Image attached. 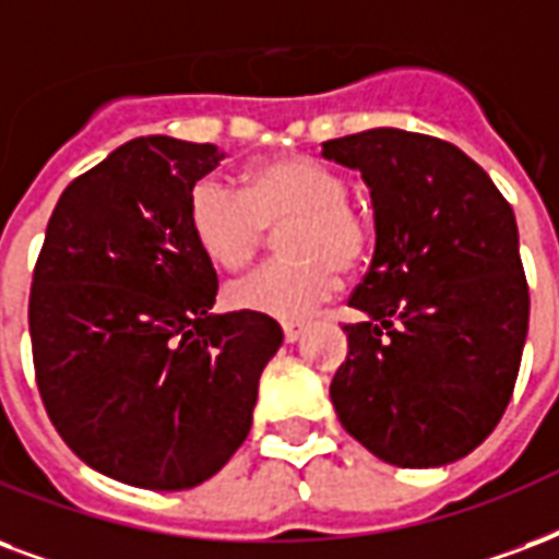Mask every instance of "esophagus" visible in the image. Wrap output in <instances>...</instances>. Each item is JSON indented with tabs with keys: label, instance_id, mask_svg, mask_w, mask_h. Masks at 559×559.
Listing matches in <instances>:
<instances>
[{
	"label": "esophagus",
	"instance_id": "esophagus-1",
	"mask_svg": "<svg viewBox=\"0 0 559 559\" xmlns=\"http://www.w3.org/2000/svg\"><path fill=\"white\" fill-rule=\"evenodd\" d=\"M284 340H287V343H296L298 336H301V331H305V325H301V322H284Z\"/></svg>",
	"mask_w": 559,
	"mask_h": 559
}]
</instances>
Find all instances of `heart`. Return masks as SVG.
<instances>
[{"instance_id":"b5f03b06","label":"heart","mask_w":559,"mask_h":559,"mask_svg":"<svg viewBox=\"0 0 559 559\" xmlns=\"http://www.w3.org/2000/svg\"><path fill=\"white\" fill-rule=\"evenodd\" d=\"M284 224L287 258L237 281L228 301L263 317L301 319L334 296L340 272H357L374 249V223L348 202V178L319 157L284 155L251 166L242 190L204 176L187 195L190 234L219 270H242Z\"/></svg>"}]
</instances>
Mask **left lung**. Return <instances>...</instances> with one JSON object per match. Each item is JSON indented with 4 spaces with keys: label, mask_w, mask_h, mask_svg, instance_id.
Listing matches in <instances>:
<instances>
[{
    "label": "left lung",
    "mask_w": 559,
    "mask_h": 559,
    "mask_svg": "<svg viewBox=\"0 0 559 559\" xmlns=\"http://www.w3.org/2000/svg\"><path fill=\"white\" fill-rule=\"evenodd\" d=\"M322 155L372 190L374 258L348 305L331 402L383 463L445 466L504 416L527 336L513 207L457 146L402 128L328 140Z\"/></svg>",
    "instance_id": "obj_1"
}]
</instances>
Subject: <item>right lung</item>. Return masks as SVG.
<instances>
[{"label": "right lung", "instance_id": "obj_1", "mask_svg": "<svg viewBox=\"0 0 559 559\" xmlns=\"http://www.w3.org/2000/svg\"><path fill=\"white\" fill-rule=\"evenodd\" d=\"M211 143L138 138L70 181L28 296L34 378L61 440L131 487H199L249 437L258 381L284 343L251 310L211 313L216 270L187 195Z\"/></svg>", "mask_w": 559, "mask_h": 559}]
</instances>
